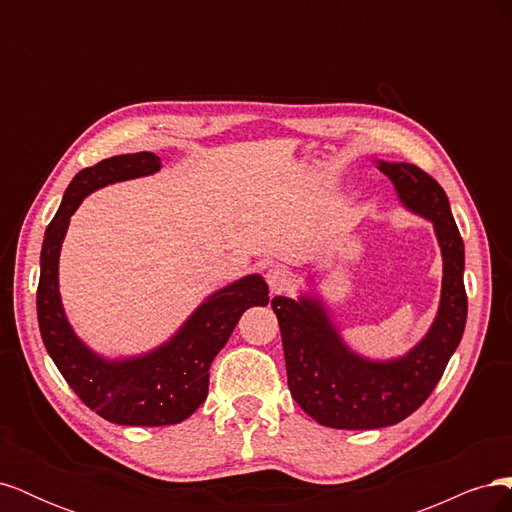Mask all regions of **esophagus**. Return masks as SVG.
Wrapping results in <instances>:
<instances>
[{
    "label": "esophagus",
    "instance_id": "34e87169",
    "mask_svg": "<svg viewBox=\"0 0 512 512\" xmlns=\"http://www.w3.org/2000/svg\"><path fill=\"white\" fill-rule=\"evenodd\" d=\"M267 284L273 292H284L292 284V273L286 267H271L267 271Z\"/></svg>",
    "mask_w": 512,
    "mask_h": 512
}]
</instances>
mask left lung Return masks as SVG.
<instances>
[{"label": "left lung", "instance_id": "1", "mask_svg": "<svg viewBox=\"0 0 512 512\" xmlns=\"http://www.w3.org/2000/svg\"><path fill=\"white\" fill-rule=\"evenodd\" d=\"M401 205L423 215L442 252V294L436 320L408 354L371 361L352 352L318 297H275L294 401L316 423L333 429H380L404 421L436 389L468 318L463 286V241L442 185L406 162H378Z\"/></svg>", "mask_w": 512, "mask_h": 512}]
</instances>
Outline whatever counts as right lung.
<instances>
[{
    "label": "right lung",
    "mask_w": 512,
    "mask_h": 512,
    "mask_svg": "<svg viewBox=\"0 0 512 512\" xmlns=\"http://www.w3.org/2000/svg\"><path fill=\"white\" fill-rule=\"evenodd\" d=\"M160 168V158L149 151L83 168L46 226L40 254L36 307L46 352L83 404L117 425L160 427L185 421L207 399L209 367L241 314L269 303V286L254 273L213 292L168 342L147 354L111 361L76 337L59 297V252L72 213L104 185L153 175Z\"/></svg>",
    "instance_id": "add662e5"
}]
</instances>
